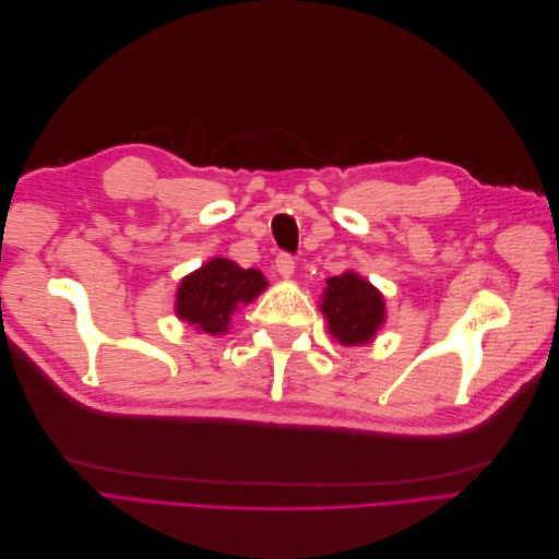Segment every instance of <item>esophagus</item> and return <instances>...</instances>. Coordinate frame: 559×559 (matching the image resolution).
<instances>
[{
    "instance_id": "34e87169",
    "label": "esophagus",
    "mask_w": 559,
    "mask_h": 559,
    "mask_svg": "<svg viewBox=\"0 0 559 559\" xmlns=\"http://www.w3.org/2000/svg\"><path fill=\"white\" fill-rule=\"evenodd\" d=\"M275 267H277V273L282 277H292L294 270H296V261H294L292 253H280L277 261H275Z\"/></svg>"
}]
</instances>
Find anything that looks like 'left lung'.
I'll return each mask as SVG.
<instances>
[{
    "instance_id": "8db88e82",
    "label": "left lung",
    "mask_w": 559,
    "mask_h": 559,
    "mask_svg": "<svg viewBox=\"0 0 559 559\" xmlns=\"http://www.w3.org/2000/svg\"><path fill=\"white\" fill-rule=\"evenodd\" d=\"M321 312L329 321V331L337 343L364 345L376 337L384 324V298L373 284L347 273L326 280Z\"/></svg>"
}]
</instances>
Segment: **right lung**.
<instances>
[{
    "mask_svg": "<svg viewBox=\"0 0 559 559\" xmlns=\"http://www.w3.org/2000/svg\"><path fill=\"white\" fill-rule=\"evenodd\" d=\"M265 286L261 270H245L228 259H212L181 280L177 317L202 333L222 335L228 331L230 314L257 298Z\"/></svg>",
    "mask_w": 559,
    "mask_h": 559,
    "instance_id": "obj_1",
    "label": "right lung"
}]
</instances>
